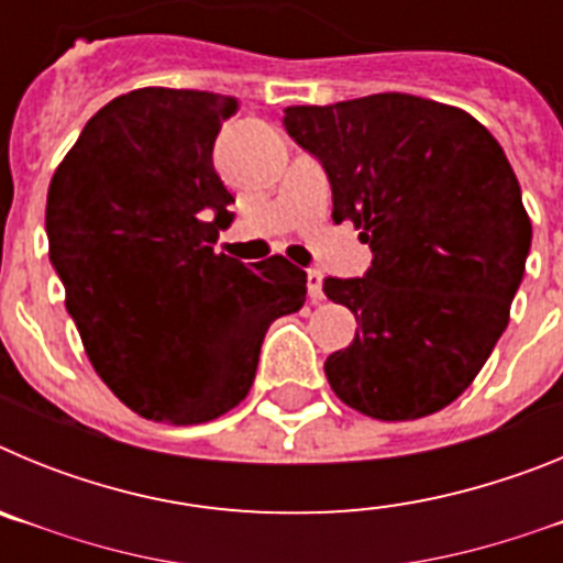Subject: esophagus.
Listing matches in <instances>:
<instances>
[{
  "label": "esophagus",
  "instance_id": "obj_1",
  "mask_svg": "<svg viewBox=\"0 0 563 563\" xmlns=\"http://www.w3.org/2000/svg\"><path fill=\"white\" fill-rule=\"evenodd\" d=\"M324 276H321V271H310L307 273V292H310V301H321L324 298Z\"/></svg>",
  "mask_w": 563,
  "mask_h": 563
}]
</instances>
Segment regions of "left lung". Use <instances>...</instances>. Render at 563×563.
<instances>
[{
    "mask_svg": "<svg viewBox=\"0 0 563 563\" xmlns=\"http://www.w3.org/2000/svg\"><path fill=\"white\" fill-rule=\"evenodd\" d=\"M316 154L332 220L372 247L361 278H324L357 318L327 357L332 391L375 420L434 415L474 383L510 321L533 225L496 137L462 109L406 92L287 107Z\"/></svg>",
    "mask_w": 563,
    "mask_h": 563,
    "instance_id": "1",
    "label": "left lung"
}]
</instances>
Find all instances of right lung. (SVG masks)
<instances>
[{"label": "right lung", "mask_w": 563, "mask_h": 563, "mask_svg": "<svg viewBox=\"0 0 563 563\" xmlns=\"http://www.w3.org/2000/svg\"><path fill=\"white\" fill-rule=\"evenodd\" d=\"M236 98L143 87L87 121L47 191L49 262L89 361L154 422L191 426L245 400L267 327L305 307L285 256L217 253L231 191L213 141Z\"/></svg>", "instance_id": "1"}]
</instances>
